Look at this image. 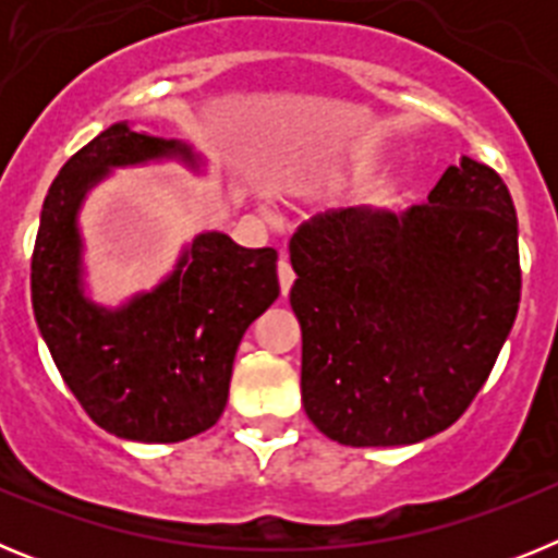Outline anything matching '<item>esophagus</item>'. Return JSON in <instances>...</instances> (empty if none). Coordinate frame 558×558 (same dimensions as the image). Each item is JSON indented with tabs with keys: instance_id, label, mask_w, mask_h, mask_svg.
<instances>
[{
	"instance_id": "34e87169",
	"label": "esophagus",
	"mask_w": 558,
	"mask_h": 558,
	"mask_svg": "<svg viewBox=\"0 0 558 558\" xmlns=\"http://www.w3.org/2000/svg\"><path fill=\"white\" fill-rule=\"evenodd\" d=\"M293 268H290V263H288V256H282V259H279V288H282V295H288L290 293V288H293Z\"/></svg>"
}]
</instances>
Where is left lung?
<instances>
[{
  "label": "left lung",
  "instance_id": "obj_1",
  "mask_svg": "<svg viewBox=\"0 0 558 558\" xmlns=\"http://www.w3.org/2000/svg\"><path fill=\"white\" fill-rule=\"evenodd\" d=\"M302 402L347 447L416 445L481 391L520 307L517 211L492 167L461 156L427 204L352 206L290 240Z\"/></svg>",
  "mask_w": 558,
  "mask_h": 558
}]
</instances>
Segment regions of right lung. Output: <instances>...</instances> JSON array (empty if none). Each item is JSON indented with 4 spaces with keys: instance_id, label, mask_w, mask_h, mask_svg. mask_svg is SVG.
I'll return each mask as SVG.
<instances>
[{
    "instance_id": "add662e5",
    "label": "right lung",
    "mask_w": 558,
    "mask_h": 558,
    "mask_svg": "<svg viewBox=\"0 0 558 558\" xmlns=\"http://www.w3.org/2000/svg\"><path fill=\"white\" fill-rule=\"evenodd\" d=\"M175 159L201 170L186 142L113 122L61 167L44 198L33 251V313L69 391L102 430L172 445L209 430L229 399L245 329L279 299L274 248L204 231L159 284L120 307L86 295L77 215L117 167Z\"/></svg>"
}]
</instances>
